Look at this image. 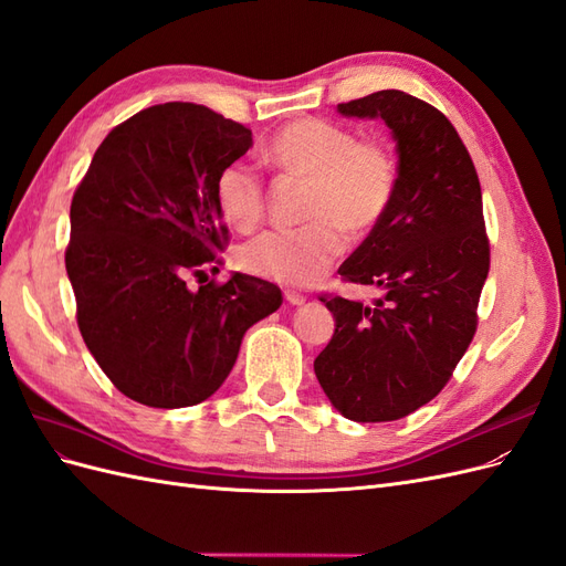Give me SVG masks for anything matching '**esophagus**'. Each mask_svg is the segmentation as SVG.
I'll return each mask as SVG.
<instances>
[{
	"label": "esophagus",
	"instance_id": "34e87169",
	"mask_svg": "<svg viewBox=\"0 0 566 566\" xmlns=\"http://www.w3.org/2000/svg\"><path fill=\"white\" fill-rule=\"evenodd\" d=\"M285 302L293 304V306H300L306 302V297L302 293H297V290H285Z\"/></svg>",
	"mask_w": 566,
	"mask_h": 566
}]
</instances>
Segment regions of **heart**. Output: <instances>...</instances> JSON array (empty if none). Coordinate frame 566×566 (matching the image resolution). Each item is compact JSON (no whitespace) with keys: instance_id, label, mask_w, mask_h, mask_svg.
<instances>
[{"instance_id":"b5f03b06","label":"heart","mask_w":566,"mask_h":566,"mask_svg":"<svg viewBox=\"0 0 566 566\" xmlns=\"http://www.w3.org/2000/svg\"><path fill=\"white\" fill-rule=\"evenodd\" d=\"M269 160L287 179L310 181L295 229H273L248 241L238 264L285 285H310L347 248V234L366 238L387 219L399 191V163L380 139L325 119H297L273 136ZM214 198L221 214L241 231L254 229L266 212V181L260 167L233 160L219 169Z\"/></svg>"}]
</instances>
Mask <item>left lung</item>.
<instances>
[{
	"mask_svg": "<svg viewBox=\"0 0 566 566\" xmlns=\"http://www.w3.org/2000/svg\"><path fill=\"white\" fill-rule=\"evenodd\" d=\"M337 108L385 119L399 150V191L337 271L385 295L370 306L321 295L335 333L314 370L342 416L387 422L432 401L476 333L491 264L482 186L451 119L427 101L382 90Z\"/></svg>",
	"mask_w": 566,
	"mask_h": 566,
	"instance_id": "1",
	"label": "left lung"
}]
</instances>
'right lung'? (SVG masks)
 <instances>
[{"instance_id": "right-lung-1", "label": "right lung", "mask_w": 566, "mask_h": 566, "mask_svg": "<svg viewBox=\"0 0 566 566\" xmlns=\"http://www.w3.org/2000/svg\"><path fill=\"white\" fill-rule=\"evenodd\" d=\"M250 146L245 125L172 101L113 127L75 188L65 271L77 328L132 401L184 408L212 397L245 331L283 304L276 285L245 273L186 287L188 273L224 264L214 181Z\"/></svg>"}]
</instances>
